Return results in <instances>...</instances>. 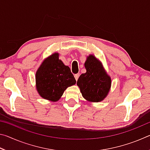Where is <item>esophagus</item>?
Listing matches in <instances>:
<instances>
[{"label": "esophagus", "instance_id": "1", "mask_svg": "<svg viewBox=\"0 0 150 150\" xmlns=\"http://www.w3.org/2000/svg\"><path fill=\"white\" fill-rule=\"evenodd\" d=\"M79 75H80L79 73H77V74H75L74 75V77H75V79L76 81L78 80V78H79Z\"/></svg>", "mask_w": 150, "mask_h": 150}]
</instances>
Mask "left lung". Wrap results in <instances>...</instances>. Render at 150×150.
Returning <instances> with one entry per match:
<instances>
[{
	"label": "left lung",
	"mask_w": 150,
	"mask_h": 150,
	"mask_svg": "<svg viewBox=\"0 0 150 150\" xmlns=\"http://www.w3.org/2000/svg\"><path fill=\"white\" fill-rule=\"evenodd\" d=\"M85 67L87 71L80 75L77 83L83 97L91 103L103 101L110 90V77L94 55L87 56Z\"/></svg>",
	"instance_id": "left-lung-1"
}]
</instances>
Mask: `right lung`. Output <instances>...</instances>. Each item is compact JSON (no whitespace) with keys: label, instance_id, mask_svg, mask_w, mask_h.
Wrapping results in <instances>:
<instances>
[{"label":"right lung","instance_id":"1","mask_svg":"<svg viewBox=\"0 0 150 150\" xmlns=\"http://www.w3.org/2000/svg\"><path fill=\"white\" fill-rule=\"evenodd\" d=\"M57 52L43 61L35 73V88L42 98L55 102L76 80L70 68L59 59Z\"/></svg>","mask_w":150,"mask_h":150}]
</instances>
